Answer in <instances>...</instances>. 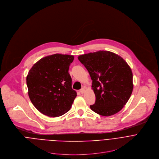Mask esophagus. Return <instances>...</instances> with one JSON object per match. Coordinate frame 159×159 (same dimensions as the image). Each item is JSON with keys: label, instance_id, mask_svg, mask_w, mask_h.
Returning <instances> with one entry per match:
<instances>
[{"label": "esophagus", "instance_id": "esophagus-1", "mask_svg": "<svg viewBox=\"0 0 159 159\" xmlns=\"http://www.w3.org/2000/svg\"><path fill=\"white\" fill-rule=\"evenodd\" d=\"M80 93H81V94H83V93H84V91H85V88H84V87L81 88V89L80 90Z\"/></svg>", "mask_w": 159, "mask_h": 159}]
</instances>
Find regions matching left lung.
Wrapping results in <instances>:
<instances>
[{"label": "left lung", "mask_w": 159, "mask_h": 159, "mask_svg": "<svg viewBox=\"0 0 159 159\" xmlns=\"http://www.w3.org/2000/svg\"><path fill=\"white\" fill-rule=\"evenodd\" d=\"M79 61L88 70L96 97L90 108L108 116L120 111L129 101L133 91V74L126 62L108 51L80 55Z\"/></svg>", "instance_id": "obj_1"}]
</instances>
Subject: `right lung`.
Here are the masks:
<instances>
[{
	"instance_id": "1",
	"label": "right lung",
	"mask_w": 159,
	"mask_h": 159,
	"mask_svg": "<svg viewBox=\"0 0 159 159\" xmlns=\"http://www.w3.org/2000/svg\"><path fill=\"white\" fill-rule=\"evenodd\" d=\"M74 56L55 54L33 65L26 78L29 98L43 114L57 117L68 112L77 96L68 73Z\"/></svg>"
}]
</instances>
